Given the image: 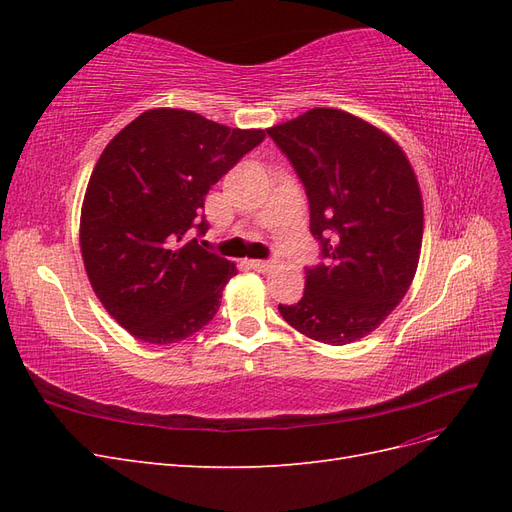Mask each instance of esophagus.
<instances>
[{"label":"esophagus","instance_id":"1","mask_svg":"<svg viewBox=\"0 0 512 512\" xmlns=\"http://www.w3.org/2000/svg\"><path fill=\"white\" fill-rule=\"evenodd\" d=\"M250 267L258 273H267L275 267V262H271V260H250Z\"/></svg>","mask_w":512,"mask_h":512}]
</instances>
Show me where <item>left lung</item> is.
I'll use <instances>...</instances> for the list:
<instances>
[{"mask_svg": "<svg viewBox=\"0 0 512 512\" xmlns=\"http://www.w3.org/2000/svg\"><path fill=\"white\" fill-rule=\"evenodd\" d=\"M305 185L309 228L324 265L305 269V294L282 318L320 344L376 331L406 297L423 245V194L393 136L337 108L267 128Z\"/></svg>", "mask_w": 512, "mask_h": 512, "instance_id": "1", "label": "left lung"}]
</instances>
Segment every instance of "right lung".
Wrapping results in <instances>:
<instances>
[{
	"label": "right lung",
	"instance_id": "1",
	"mask_svg": "<svg viewBox=\"0 0 512 512\" xmlns=\"http://www.w3.org/2000/svg\"><path fill=\"white\" fill-rule=\"evenodd\" d=\"M260 128H228L183 108H149L113 136L89 177L79 241L96 297L147 344H175L209 324L237 265L192 239L200 211Z\"/></svg>",
	"mask_w": 512,
	"mask_h": 512
}]
</instances>
